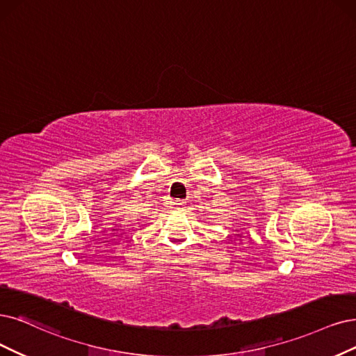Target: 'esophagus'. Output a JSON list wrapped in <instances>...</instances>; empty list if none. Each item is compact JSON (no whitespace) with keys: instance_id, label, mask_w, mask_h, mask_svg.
<instances>
[{"instance_id":"esophagus-1","label":"esophagus","mask_w":356,"mask_h":356,"mask_svg":"<svg viewBox=\"0 0 356 356\" xmlns=\"http://www.w3.org/2000/svg\"><path fill=\"white\" fill-rule=\"evenodd\" d=\"M183 204H185V202H183V201H179V200L173 202V205H175L176 208H180V207H183Z\"/></svg>"}]
</instances>
